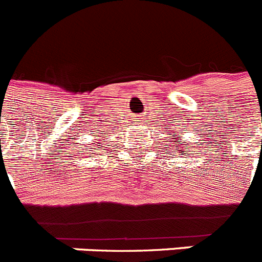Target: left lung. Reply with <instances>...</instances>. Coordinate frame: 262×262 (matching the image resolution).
I'll return each mask as SVG.
<instances>
[{
	"instance_id": "1",
	"label": "left lung",
	"mask_w": 262,
	"mask_h": 262,
	"mask_svg": "<svg viewBox=\"0 0 262 262\" xmlns=\"http://www.w3.org/2000/svg\"><path fill=\"white\" fill-rule=\"evenodd\" d=\"M185 145H187V144H185ZM176 147H177V145H176ZM186 149H189V148H186ZM182 152H184V151H182ZM187 155H189V154H187Z\"/></svg>"
}]
</instances>
